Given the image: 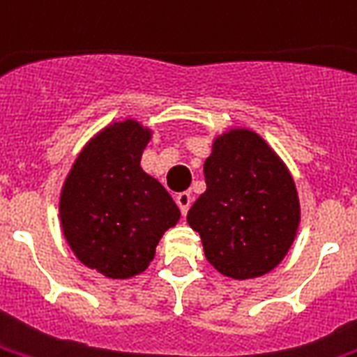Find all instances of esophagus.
<instances>
[{"label": "esophagus", "mask_w": 357, "mask_h": 357, "mask_svg": "<svg viewBox=\"0 0 357 357\" xmlns=\"http://www.w3.org/2000/svg\"><path fill=\"white\" fill-rule=\"evenodd\" d=\"M176 202H178V206H179V210H181V213L185 215V213L189 212V208H191V202H192L191 192H189V191L179 192L178 197H176Z\"/></svg>", "instance_id": "obj_1"}]
</instances>
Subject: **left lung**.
<instances>
[{
    "label": "left lung",
    "mask_w": 357,
    "mask_h": 357,
    "mask_svg": "<svg viewBox=\"0 0 357 357\" xmlns=\"http://www.w3.org/2000/svg\"><path fill=\"white\" fill-rule=\"evenodd\" d=\"M206 191L187 213L208 263L234 280L259 278L282 263L297 236L301 206L284 160L250 128L213 139Z\"/></svg>",
    "instance_id": "obj_1"
}]
</instances>
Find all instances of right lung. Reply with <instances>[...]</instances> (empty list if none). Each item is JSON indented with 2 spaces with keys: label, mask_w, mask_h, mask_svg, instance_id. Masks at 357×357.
Listing matches in <instances>:
<instances>
[{
  "label": "right lung",
  "mask_w": 357,
  "mask_h": 357,
  "mask_svg": "<svg viewBox=\"0 0 357 357\" xmlns=\"http://www.w3.org/2000/svg\"><path fill=\"white\" fill-rule=\"evenodd\" d=\"M151 136L134 119L107 125L81 149L62 185L60 225L71 252L107 278L144 273L158 240L181 215L139 166Z\"/></svg>",
  "instance_id": "1"
}]
</instances>
